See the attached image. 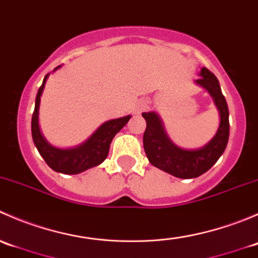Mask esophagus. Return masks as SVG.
I'll use <instances>...</instances> for the list:
<instances>
[{
    "label": "esophagus",
    "mask_w": 258,
    "mask_h": 258,
    "mask_svg": "<svg viewBox=\"0 0 258 258\" xmlns=\"http://www.w3.org/2000/svg\"><path fill=\"white\" fill-rule=\"evenodd\" d=\"M146 107H147V103H146L145 101H140V102L137 103L136 108H135V112H136V113L142 112V111H144Z\"/></svg>",
    "instance_id": "obj_1"
}]
</instances>
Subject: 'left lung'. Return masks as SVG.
Listing matches in <instances>:
<instances>
[{
    "label": "left lung",
    "mask_w": 258,
    "mask_h": 258,
    "mask_svg": "<svg viewBox=\"0 0 258 258\" xmlns=\"http://www.w3.org/2000/svg\"><path fill=\"white\" fill-rule=\"evenodd\" d=\"M199 75L201 77L195 83L210 93L220 116V124L215 136L204 147L195 150L178 147L168 137L160 114L155 111L142 113L147 123L144 134V148L148 161L155 167L178 178H195L207 172L225 152L230 136L228 107L220 82L206 67H202Z\"/></svg>",
    "instance_id": "8db88e82"
}]
</instances>
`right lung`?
Segmentation results:
<instances>
[{"instance_id":"add662e5","label":"right lung","mask_w":258,"mask_h":258,"mask_svg":"<svg viewBox=\"0 0 258 258\" xmlns=\"http://www.w3.org/2000/svg\"><path fill=\"white\" fill-rule=\"evenodd\" d=\"M59 67L61 66H57L53 70V72L58 70ZM48 76L49 74L46 75L42 85L38 88L35 101V111H33L32 122H31V132H32L33 144H35L36 148L43 157V160L46 161V163L56 172L66 173V175H77V173L83 172L88 168L101 165L107 157L113 137L123 128V126H126L131 116L128 114V116L103 122L85 142H82L79 146L70 148L54 147L43 137L40 128V123H38L41 96L45 90L46 81H47Z\"/></svg>"}]
</instances>
